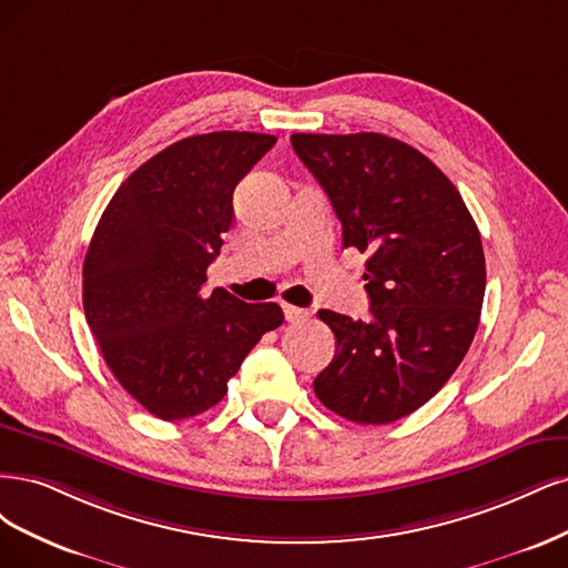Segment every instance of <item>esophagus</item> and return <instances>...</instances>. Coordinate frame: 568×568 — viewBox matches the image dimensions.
<instances>
[{
	"label": "esophagus",
	"mask_w": 568,
	"mask_h": 568,
	"mask_svg": "<svg viewBox=\"0 0 568 568\" xmlns=\"http://www.w3.org/2000/svg\"><path fill=\"white\" fill-rule=\"evenodd\" d=\"M283 314H285V321L290 323H300L308 316L306 308H300V306H290V304H283Z\"/></svg>",
	"instance_id": "esophagus-1"
}]
</instances>
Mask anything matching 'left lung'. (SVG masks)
<instances>
[{
  "mask_svg": "<svg viewBox=\"0 0 568 568\" xmlns=\"http://www.w3.org/2000/svg\"><path fill=\"white\" fill-rule=\"evenodd\" d=\"M290 141L331 200L344 247L371 252V318L318 311L337 349L314 392L352 423H396L444 387L477 333L479 229L453 181L404 141L375 132Z\"/></svg>",
  "mask_w": 568,
  "mask_h": 568,
  "instance_id": "1",
  "label": "left lung"
}]
</instances>
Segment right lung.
Listing matches in <instances>:
<instances>
[{
	"instance_id": "right-lung-1",
	"label": "right lung",
	"mask_w": 568,
	"mask_h": 568,
	"mask_svg": "<svg viewBox=\"0 0 568 568\" xmlns=\"http://www.w3.org/2000/svg\"><path fill=\"white\" fill-rule=\"evenodd\" d=\"M276 136L212 132L181 139L122 181L82 268L84 316L124 392L160 419L216 406L278 304H247L207 266L233 224V191Z\"/></svg>"
}]
</instances>
